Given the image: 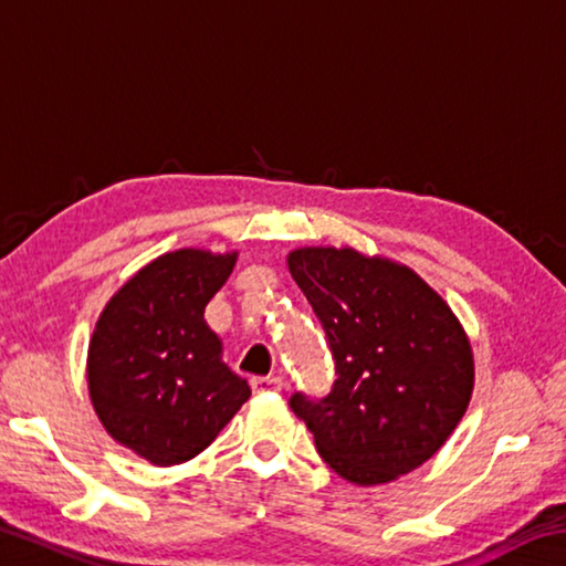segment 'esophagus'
<instances>
[{"label": "esophagus", "instance_id": "esophagus-1", "mask_svg": "<svg viewBox=\"0 0 566 566\" xmlns=\"http://www.w3.org/2000/svg\"><path fill=\"white\" fill-rule=\"evenodd\" d=\"M254 395H264V391H280L284 387L282 377H252L249 379Z\"/></svg>", "mask_w": 566, "mask_h": 566}]
</instances>
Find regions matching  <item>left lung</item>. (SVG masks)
<instances>
[{
  "instance_id": "obj_1",
  "label": "left lung",
  "mask_w": 566,
  "mask_h": 566,
  "mask_svg": "<svg viewBox=\"0 0 566 566\" xmlns=\"http://www.w3.org/2000/svg\"><path fill=\"white\" fill-rule=\"evenodd\" d=\"M334 359L327 397L290 407L334 472L371 486L439 452L474 387L472 347L449 304L409 266L352 247L286 256Z\"/></svg>"
}]
</instances>
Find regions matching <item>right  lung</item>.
I'll list each match as a JSON object with an SVG mask.
<instances>
[{
  "instance_id": "right-lung-1",
  "label": "right lung",
  "mask_w": 566,
  "mask_h": 566,
  "mask_svg": "<svg viewBox=\"0 0 566 566\" xmlns=\"http://www.w3.org/2000/svg\"><path fill=\"white\" fill-rule=\"evenodd\" d=\"M234 262L237 252L161 254L112 296L94 327V411L119 444L157 467L205 452L252 395L205 322V306Z\"/></svg>"
}]
</instances>
